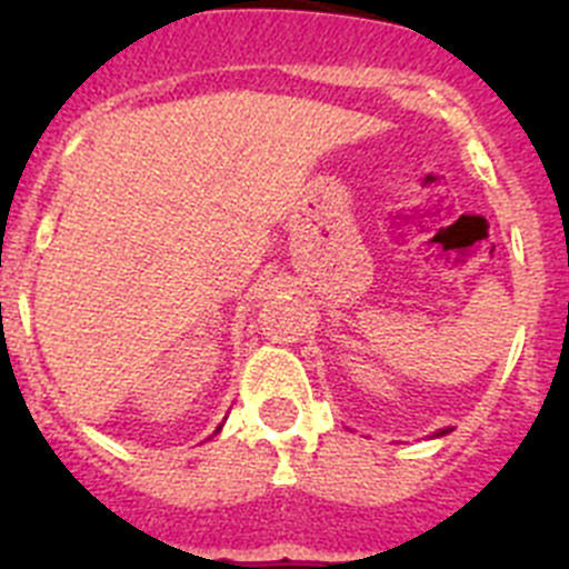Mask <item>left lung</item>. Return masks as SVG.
Segmentation results:
<instances>
[{
	"label": "left lung",
	"mask_w": 569,
	"mask_h": 569,
	"mask_svg": "<svg viewBox=\"0 0 569 569\" xmlns=\"http://www.w3.org/2000/svg\"><path fill=\"white\" fill-rule=\"evenodd\" d=\"M445 433H450V430H439V433H436V436H445Z\"/></svg>",
	"instance_id": "8db88e82"
}]
</instances>
